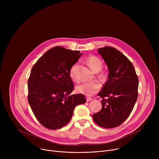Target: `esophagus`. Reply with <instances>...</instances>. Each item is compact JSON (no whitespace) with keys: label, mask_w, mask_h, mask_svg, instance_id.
<instances>
[{"label":"esophagus","mask_w":159,"mask_h":159,"mask_svg":"<svg viewBox=\"0 0 159 159\" xmlns=\"http://www.w3.org/2000/svg\"><path fill=\"white\" fill-rule=\"evenodd\" d=\"M93 99L92 98H89V97H87L86 98V100H87V102H89V101H92Z\"/></svg>","instance_id":"34e87169"}]
</instances>
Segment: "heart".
<instances>
[{
  "label": "heart",
  "instance_id": "1",
  "mask_svg": "<svg viewBox=\"0 0 159 159\" xmlns=\"http://www.w3.org/2000/svg\"><path fill=\"white\" fill-rule=\"evenodd\" d=\"M87 62L90 69L96 72H99L102 69V62L101 60L95 55L89 56L87 59ZM77 66L78 63L76 62L72 65L70 69L69 75L71 79L74 80H77V77L76 74ZM100 89L101 84L97 81L84 82L76 86L75 90L77 93L82 94L87 96H93L94 94L97 93Z\"/></svg>",
  "mask_w": 159,
  "mask_h": 159
}]
</instances>
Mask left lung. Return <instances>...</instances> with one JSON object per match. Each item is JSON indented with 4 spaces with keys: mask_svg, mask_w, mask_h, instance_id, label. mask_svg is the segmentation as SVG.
I'll use <instances>...</instances> for the list:
<instances>
[{
    "mask_svg": "<svg viewBox=\"0 0 159 159\" xmlns=\"http://www.w3.org/2000/svg\"><path fill=\"white\" fill-rule=\"evenodd\" d=\"M98 53L107 65L109 74L98 93L102 99V109L93 118L99 126L112 128L122 124L131 114L138 98L139 78L132 63L117 49L104 47L98 49Z\"/></svg>",
    "mask_w": 159,
    "mask_h": 159,
    "instance_id": "1",
    "label": "left lung"
}]
</instances>
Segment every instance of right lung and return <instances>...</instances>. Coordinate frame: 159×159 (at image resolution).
<instances>
[{
  "label": "right lung",
  "mask_w": 159,
  "mask_h": 159,
  "mask_svg": "<svg viewBox=\"0 0 159 159\" xmlns=\"http://www.w3.org/2000/svg\"><path fill=\"white\" fill-rule=\"evenodd\" d=\"M82 55L61 47L48 50L33 65L28 79V102L45 128L60 129L67 125L75 107L86 102L83 94L70 95L74 84L70 69Z\"/></svg>",
  "instance_id": "1"
}]
</instances>
